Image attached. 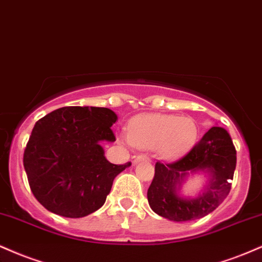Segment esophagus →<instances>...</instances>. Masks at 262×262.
<instances>
[{
	"label": "esophagus",
	"mask_w": 262,
	"mask_h": 262,
	"mask_svg": "<svg viewBox=\"0 0 262 262\" xmlns=\"http://www.w3.org/2000/svg\"><path fill=\"white\" fill-rule=\"evenodd\" d=\"M142 161H149V158L146 155H140V156H137L134 161H132V164H136V163L142 162Z\"/></svg>",
	"instance_id": "34e87169"
}]
</instances>
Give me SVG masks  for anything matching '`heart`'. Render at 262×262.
<instances>
[{
  "instance_id": "obj_1",
  "label": "heart",
  "mask_w": 262,
  "mask_h": 262,
  "mask_svg": "<svg viewBox=\"0 0 262 262\" xmlns=\"http://www.w3.org/2000/svg\"><path fill=\"white\" fill-rule=\"evenodd\" d=\"M199 128L192 119L167 114H142L130 122L125 143L141 149H156L163 158H179L195 144Z\"/></svg>"
}]
</instances>
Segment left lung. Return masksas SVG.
Listing matches in <instances>:
<instances>
[{"mask_svg": "<svg viewBox=\"0 0 262 262\" xmlns=\"http://www.w3.org/2000/svg\"><path fill=\"white\" fill-rule=\"evenodd\" d=\"M235 165L236 150L232 138L223 127L214 126L183 158L156 163L155 178L147 191L150 208L174 222L207 216L228 196ZM200 171L209 174L204 192L192 199L180 196L179 190L187 175Z\"/></svg>", "mask_w": 262, "mask_h": 262, "instance_id": "1", "label": "left lung"}]
</instances>
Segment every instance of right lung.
Returning <instances> with one entry per match:
<instances>
[{
	"mask_svg": "<svg viewBox=\"0 0 262 262\" xmlns=\"http://www.w3.org/2000/svg\"><path fill=\"white\" fill-rule=\"evenodd\" d=\"M118 116L107 107L64 106L34 126L24 149L23 164L35 199L48 211L81 218L99 210L118 174V165L104 157L100 142H114Z\"/></svg>",
	"mask_w": 262,
	"mask_h": 262,
	"instance_id": "1",
	"label": "right lung"
}]
</instances>
